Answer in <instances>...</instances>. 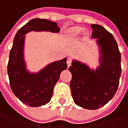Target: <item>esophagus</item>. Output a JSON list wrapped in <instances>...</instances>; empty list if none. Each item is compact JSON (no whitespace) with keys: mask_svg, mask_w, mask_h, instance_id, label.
Instances as JSON below:
<instances>
[{"mask_svg":"<svg viewBox=\"0 0 128 128\" xmlns=\"http://www.w3.org/2000/svg\"><path fill=\"white\" fill-rule=\"evenodd\" d=\"M66 64H67V66H70L72 64V58H67V60H66Z\"/></svg>","mask_w":128,"mask_h":128,"instance_id":"obj_1","label":"esophagus"}]
</instances>
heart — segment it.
Returning a JSON list of instances; mask_svg holds the SVG:
<instances>
[{"label":"heart","mask_w":128,"mask_h":128,"mask_svg":"<svg viewBox=\"0 0 128 128\" xmlns=\"http://www.w3.org/2000/svg\"><path fill=\"white\" fill-rule=\"evenodd\" d=\"M83 31H84V28L82 26H72V27H70L66 30V34L69 38L74 39L78 38L82 33Z\"/></svg>","instance_id":"b5f03b06"}]
</instances>
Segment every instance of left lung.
Listing matches in <instances>:
<instances>
[{
  "label": "left lung",
  "mask_w": 128,
  "mask_h": 128,
  "mask_svg": "<svg viewBox=\"0 0 128 128\" xmlns=\"http://www.w3.org/2000/svg\"><path fill=\"white\" fill-rule=\"evenodd\" d=\"M92 38L97 39L100 65L94 70L86 64L73 60L69 68L74 103L84 109H97L114 97L121 75V54L114 36L104 26L91 24Z\"/></svg>",
  "instance_id": "obj_1"
}]
</instances>
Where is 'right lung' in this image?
Here are the masks:
<instances>
[{
  "instance_id": "right-lung-1",
  "label": "right lung",
  "mask_w": 128,
  "mask_h": 128,
  "mask_svg": "<svg viewBox=\"0 0 128 128\" xmlns=\"http://www.w3.org/2000/svg\"><path fill=\"white\" fill-rule=\"evenodd\" d=\"M58 23L45 19H33L20 28L10 50L8 74L14 94L23 104L37 107L48 104L61 72L67 68L66 58L48 64L37 73L26 70L24 58L25 34L31 31L58 33Z\"/></svg>"
}]
</instances>
